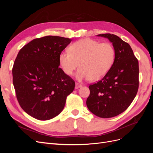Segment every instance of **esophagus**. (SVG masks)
<instances>
[{
  "label": "esophagus",
  "mask_w": 153,
  "mask_h": 153,
  "mask_svg": "<svg viewBox=\"0 0 153 153\" xmlns=\"http://www.w3.org/2000/svg\"><path fill=\"white\" fill-rule=\"evenodd\" d=\"M81 87H82V85H81L80 84H77V83L75 84V89H79V88Z\"/></svg>",
  "instance_id": "esophagus-1"
}]
</instances>
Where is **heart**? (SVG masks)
<instances>
[{
  "label": "heart",
  "instance_id": "obj_1",
  "mask_svg": "<svg viewBox=\"0 0 153 153\" xmlns=\"http://www.w3.org/2000/svg\"><path fill=\"white\" fill-rule=\"evenodd\" d=\"M115 51L108 42L100 43L92 39H82L74 43L69 51L59 54V63L64 72L71 75L78 66L75 75L78 81L98 80L103 77L114 62Z\"/></svg>",
  "mask_w": 153,
  "mask_h": 153
}]
</instances>
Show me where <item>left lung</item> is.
Segmentation results:
<instances>
[{"instance_id": "1", "label": "left lung", "mask_w": 153, "mask_h": 153, "mask_svg": "<svg viewBox=\"0 0 153 153\" xmlns=\"http://www.w3.org/2000/svg\"><path fill=\"white\" fill-rule=\"evenodd\" d=\"M107 38L115 51L114 62L100 81L89 85L88 109L101 118L123 113L130 105L138 89V61L128 43L116 35L98 34Z\"/></svg>"}]
</instances>
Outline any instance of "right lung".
<instances>
[{
    "mask_svg": "<svg viewBox=\"0 0 153 153\" xmlns=\"http://www.w3.org/2000/svg\"><path fill=\"white\" fill-rule=\"evenodd\" d=\"M71 41L47 36L31 41L18 52L13 85L18 103L32 117L46 121L56 117L73 91L75 82L59 67V54Z\"/></svg>",
    "mask_w": 153,
    "mask_h": 153,
    "instance_id": "right-lung-1",
    "label": "right lung"
}]
</instances>
